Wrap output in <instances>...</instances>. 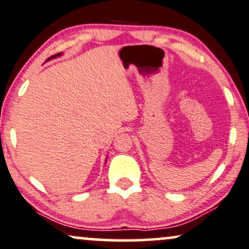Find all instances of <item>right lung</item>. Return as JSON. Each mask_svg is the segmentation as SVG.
<instances>
[{
    "mask_svg": "<svg viewBox=\"0 0 249 249\" xmlns=\"http://www.w3.org/2000/svg\"><path fill=\"white\" fill-rule=\"evenodd\" d=\"M62 55V53H58V54H54V55H52V56H50L49 59L46 60V61H49V60H52V59H55V58H58V56H61ZM107 161V160H106Z\"/></svg>",
    "mask_w": 249,
    "mask_h": 249,
    "instance_id": "right-lung-1",
    "label": "right lung"
}]
</instances>
